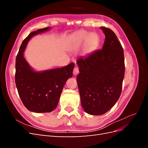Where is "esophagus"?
Segmentation results:
<instances>
[{
  "label": "esophagus",
  "mask_w": 148,
  "mask_h": 148,
  "mask_svg": "<svg viewBox=\"0 0 148 148\" xmlns=\"http://www.w3.org/2000/svg\"><path fill=\"white\" fill-rule=\"evenodd\" d=\"M73 75H77L79 73V69L78 67L75 66L73 69Z\"/></svg>",
  "instance_id": "obj_1"
}]
</instances>
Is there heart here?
<instances>
[{
  "mask_svg": "<svg viewBox=\"0 0 148 148\" xmlns=\"http://www.w3.org/2000/svg\"><path fill=\"white\" fill-rule=\"evenodd\" d=\"M85 42L84 52L88 53L92 51L97 43V36L95 33L88 34L85 31H80L73 35L70 39V47L71 50L77 51Z\"/></svg>",
  "mask_w": 148,
  "mask_h": 148,
  "instance_id": "1",
  "label": "heart"
}]
</instances>
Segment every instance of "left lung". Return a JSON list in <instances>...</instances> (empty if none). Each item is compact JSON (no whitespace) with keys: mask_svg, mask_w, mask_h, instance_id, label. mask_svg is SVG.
I'll use <instances>...</instances> for the list:
<instances>
[{"mask_svg":"<svg viewBox=\"0 0 148 148\" xmlns=\"http://www.w3.org/2000/svg\"><path fill=\"white\" fill-rule=\"evenodd\" d=\"M105 34L102 49L77 60V77L82 106L86 113H106L119 100L125 74L123 50L111 29L101 27Z\"/></svg>","mask_w":148,"mask_h":148,"instance_id":"8db88e82","label":"left lung"}]
</instances>
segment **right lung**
I'll return each mask as SVG.
<instances>
[{
    "mask_svg": "<svg viewBox=\"0 0 148 148\" xmlns=\"http://www.w3.org/2000/svg\"><path fill=\"white\" fill-rule=\"evenodd\" d=\"M49 29L47 27L31 33L22 42L16 58L15 83L19 96L26 109L36 113L51 112L56 108L75 67V64L71 63L62 68L37 71L26 61L24 51L30 39Z\"/></svg>",
    "mask_w": 148,
    "mask_h": 148,
    "instance_id": "obj_1",
    "label": "right lung"
}]
</instances>
